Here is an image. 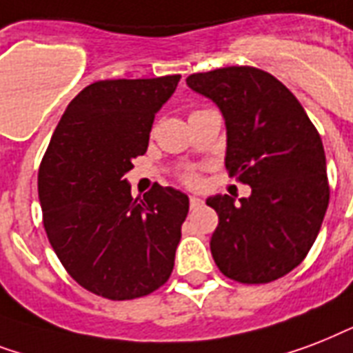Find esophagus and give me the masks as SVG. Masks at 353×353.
<instances>
[{
  "mask_svg": "<svg viewBox=\"0 0 353 353\" xmlns=\"http://www.w3.org/2000/svg\"><path fill=\"white\" fill-rule=\"evenodd\" d=\"M202 204H204V202H202V199H199V196H190V206L191 208H199V206H202Z\"/></svg>",
  "mask_w": 353,
  "mask_h": 353,
  "instance_id": "obj_1",
  "label": "esophagus"
}]
</instances>
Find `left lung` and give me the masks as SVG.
<instances>
[{
  "label": "left lung",
  "instance_id": "obj_1",
  "mask_svg": "<svg viewBox=\"0 0 353 353\" xmlns=\"http://www.w3.org/2000/svg\"><path fill=\"white\" fill-rule=\"evenodd\" d=\"M214 101L226 127L225 165L252 188L236 204L206 199L219 215L210 248L225 276L267 283L302 263L330 202L322 139L299 99L270 73L230 65L185 79Z\"/></svg>",
  "mask_w": 353,
  "mask_h": 353
}]
</instances>
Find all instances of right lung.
<instances>
[{"instance_id":"1","label":"right lung","mask_w":353,"mask_h":353,"mask_svg":"<svg viewBox=\"0 0 353 353\" xmlns=\"http://www.w3.org/2000/svg\"><path fill=\"white\" fill-rule=\"evenodd\" d=\"M180 75L86 86L68 105L38 171L46 234L79 285L110 300L157 291L171 276L190 199L157 184L130 195L152 121Z\"/></svg>"}]
</instances>
